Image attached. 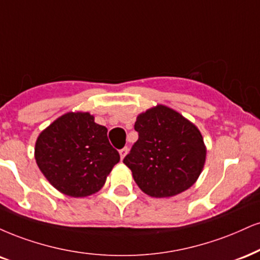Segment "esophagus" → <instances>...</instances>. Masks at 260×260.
Masks as SVG:
<instances>
[{
  "instance_id": "esophagus-1",
  "label": "esophagus",
  "mask_w": 260,
  "mask_h": 260,
  "mask_svg": "<svg viewBox=\"0 0 260 260\" xmlns=\"http://www.w3.org/2000/svg\"><path fill=\"white\" fill-rule=\"evenodd\" d=\"M127 152H128V148H127V146H124L123 149H121V150H120V156H121V160H123V158H124V156L127 155Z\"/></svg>"
}]
</instances>
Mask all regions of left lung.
Returning <instances> with one entry per match:
<instances>
[{"instance_id":"1","label":"left lung","mask_w":260,"mask_h":260,"mask_svg":"<svg viewBox=\"0 0 260 260\" xmlns=\"http://www.w3.org/2000/svg\"><path fill=\"white\" fill-rule=\"evenodd\" d=\"M139 138L123 164L151 198H171L195 184L206 161L202 134L183 115L157 105L138 115Z\"/></svg>"}]
</instances>
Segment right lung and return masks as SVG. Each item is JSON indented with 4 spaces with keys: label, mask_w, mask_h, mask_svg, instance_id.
Returning a JSON list of instances; mask_svg holds the SVG:
<instances>
[{
    "label": "right lung",
    "mask_w": 260,
    "mask_h": 260,
    "mask_svg": "<svg viewBox=\"0 0 260 260\" xmlns=\"http://www.w3.org/2000/svg\"><path fill=\"white\" fill-rule=\"evenodd\" d=\"M40 171L55 189L86 198L102 189L120 155L109 143L108 128L89 112H68L40 133L35 145Z\"/></svg>",
    "instance_id": "add662e5"
}]
</instances>
